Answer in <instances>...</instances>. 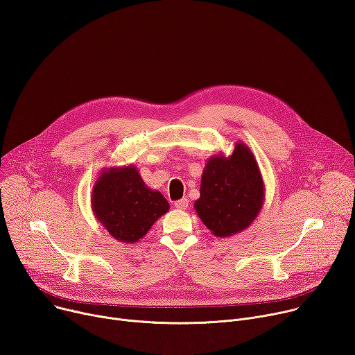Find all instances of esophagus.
Wrapping results in <instances>:
<instances>
[{"instance_id":"1","label":"esophagus","mask_w":355,"mask_h":355,"mask_svg":"<svg viewBox=\"0 0 355 355\" xmlns=\"http://www.w3.org/2000/svg\"><path fill=\"white\" fill-rule=\"evenodd\" d=\"M187 199H180V200H178V202H175V207L176 209H179V210H184V209H187Z\"/></svg>"}]
</instances>
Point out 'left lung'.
Here are the masks:
<instances>
[{
    "instance_id": "obj_1",
    "label": "left lung",
    "mask_w": 355,
    "mask_h": 355,
    "mask_svg": "<svg viewBox=\"0 0 355 355\" xmlns=\"http://www.w3.org/2000/svg\"><path fill=\"white\" fill-rule=\"evenodd\" d=\"M264 182L250 148L236 142L233 153L213 155L202 173L195 210L217 237L246 230L264 205Z\"/></svg>"
}]
</instances>
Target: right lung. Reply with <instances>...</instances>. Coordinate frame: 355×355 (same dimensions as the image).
Segmentation results:
<instances>
[{
    "label": "right lung",
    "instance_id": "add662e5",
    "mask_svg": "<svg viewBox=\"0 0 355 355\" xmlns=\"http://www.w3.org/2000/svg\"><path fill=\"white\" fill-rule=\"evenodd\" d=\"M91 206L109 234L130 244L142 239L171 207L159 190L146 186L135 165L101 171L92 187Z\"/></svg>",
    "mask_w": 355,
    "mask_h": 355
}]
</instances>
